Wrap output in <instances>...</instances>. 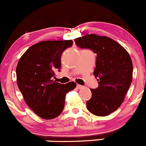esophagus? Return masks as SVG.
Segmentation results:
<instances>
[{
    "label": "esophagus",
    "instance_id": "1",
    "mask_svg": "<svg viewBox=\"0 0 146 146\" xmlns=\"http://www.w3.org/2000/svg\"><path fill=\"white\" fill-rule=\"evenodd\" d=\"M76 87H77L78 89H81V88H84V86H81V85H80V84H77V85H76Z\"/></svg>",
    "mask_w": 146,
    "mask_h": 146
}]
</instances>
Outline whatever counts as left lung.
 I'll return each mask as SVG.
<instances>
[{
  "mask_svg": "<svg viewBox=\"0 0 146 146\" xmlns=\"http://www.w3.org/2000/svg\"><path fill=\"white\" fill-rule=\"evenodd\" d=\"M74 41L78 47L96 54L94 75L99 86L91 88L92 96L86 102L87 109L96 116L110 115L122 104L131 84L133 67L130 54L108 36L90 34Z\"/></svg>",
  "mask_w": 146,
  "mask_h": 146,
  "instance_id": "obj_1",
  "label": "left lung"
}]
</instances>
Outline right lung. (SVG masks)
Instances as JSON below:
<instances>
[{
    "mask_svg": "<svg viewBox=\"0 0 146 146\" xmlns=\"http://www.w3.org/2000/svg\"><path fill=\"white\" fill-rule=\"evenodd\" d=\"M73 43L72 40L42 41L30 47L18 62V87L28 107L43 119L59 116L65 95L76 87L75 82L61 84L52 80L54 71H60L62 52Z\"/></svg>",
    "mask_w": 146,
    "mask_h": 146,
    "instance_id": "obj_1",
    "label": "right lung"
}]
</instances>
